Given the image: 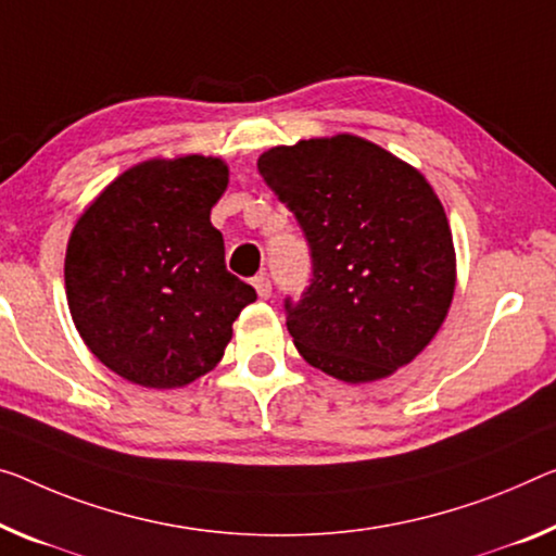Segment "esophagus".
I'll return each mask as SVG.
<instances>
[{
	"label": "esophagus",
	"instance_id": "1",
	"mask_svg": "<svg viewBox=\"0 0 556 556\" xmlns=\"http://www.w3.org/2000/svg\"><path fill=\"white\" fill-rule=\"evenodd\" d=\"M253 288H255V293H258V298H270V293H273V286H270L266 273H261V276L253 278Z\"/></svg>",
	"mask_w": 556,
	"mask_h": 556
}]
</instances>
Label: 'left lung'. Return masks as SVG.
<instances>
[{"mask_svg":"<svg viewBox=\"0 0 556 556\" xmlns=\"http://www.w3.org/2000/svg\"><path fill=\"white\" fill-rule=\"evenodd\" d=\"M258 170L311 249V286L283 301L298 353L345 382L407 365L455 293L450 224L425 176L350 134L270 149Z\"/></svg>","mask_w":556,"mask_h":556,"instance_id":"1","label":"left lung"}]
</instances>
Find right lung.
<instances>
[{
  "label": "right lung",
  "mask_w": 556,
  "mask_h": 556,
  "mask_svg": "<svg viewBox=\"0 0 556 556\" xmlns=\"http://www.w3.org/2000/svg\"><path fill=\"white\" fill-rule=\"evenodd\" d=\"M228 186L220 159L147 161L76 220L64 280L93 355L143 388H181L224 357L255 290L226 270L211 208Z\"/></svg>",
  "instance_id": "add662e5"
}]
</instances>
